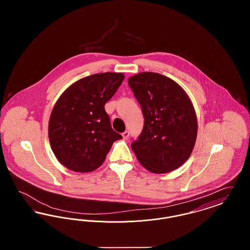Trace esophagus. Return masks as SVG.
<instances>
[{"instance_id":"obj_1","label":"esophagus","mask_w":250,"mask_h":250,"mask_svg":"<svg viewBox=\"0 0 250 250\" xmlns=\"http://www.w3.org/2000/svg\"><path fill=\"white\" fill-rule=\"evenodd\" d=\"M122 136H123V138H124L125 140H127L128 137H129V131L125 130V132H123V133H122Z\"/></svg>"}]
</instances>
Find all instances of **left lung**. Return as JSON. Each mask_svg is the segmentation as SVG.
<instances>
[{
	"label": "left lung",
	"instance_id": "8db88e82",
	"mask_svg": "<svg viewBox=\"0 0 250 250\" xmlns=\"http://www.w3.org/2000/svg\"><path fill=\"white\" fill-rule=\"evenodd\" d=\"M143 117V132L131 148L139 162L154 173L170 172L190 156L198 123L191 100L171 79L143 72L128 79Z\"/></svg>",
	"mask_w": 250,
	"mask_h": 250
}]
</instances>
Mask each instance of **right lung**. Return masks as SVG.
<instances>
[{
	"label": "right lung",
	"instance_id": "1",
	"mask_svg": "<svg viewBox=\"0 0 250 250\" xmlns=\"http://www.w3.org/2000/svg\"><path fill=\"white\" fill-rule=\"evenodd\" d=\"M125 79L106 72L79 80L60 96L50 114L48 139L60 163L73 171L101 166L112 143L123 137L112 129L105 104Z\"/></svg>",
	"mask_w": 250,
	"mask_h": 250
}]
</instances>
